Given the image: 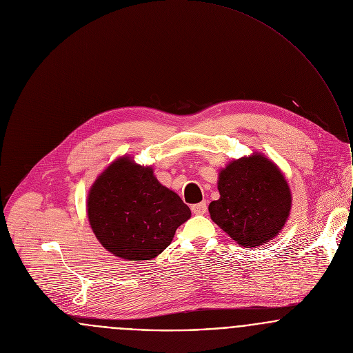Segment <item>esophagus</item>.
<instances>
[{
  "label": "esophagus",
  "mask_w": 353,
  "mask_h": 353,
  "mask_svg": "<svg viewBox=\"0 0 353 353\" xmlns=\"http://www.w3.org/2000/svg\"><path fill=\"white\" fill-rule=\"evenodd\" d=\"M192 212L194 215H204L207 212V203L203 201V203H199V204H194L192 207Z\"/></svg>",
  "instance_id": "34e87169"
}]
</instances>
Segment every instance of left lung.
<instances>
[{
    "instance_id": "obj_1",
    "label": "left lung",
    "mask_w": 353,
    "mask_h": 353,
    "mask_svg": "<svg viewBox=\"0 0 353 353\" xmlns=\"http://www.w3.org/2000/svg\"><path fill=\"white\" fill-rule=\"evenodd\" d=\"M219 200L210 204L211 219L239 246L256 248L282 232L292 210V192L281 168L253 152L219 171Z\"/></svg>"
}]
</instances>
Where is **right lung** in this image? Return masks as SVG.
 <instances>
[{
  "label": "right lung",
  "instance_id": "right-lung-1",
  "mask_svg": "<svg viewBox=\"0 0 353 353\" xmlns=\"http://www.w3.org/2000/svg\"><path fill=\"white\" fill-rule=\"evenodd\" d=\"M88 219L99 242L123 260H152L190 219V208L163 186L150 165L131 157L114 160L88 194Z\"/></svg>",
  "mask_w": 353,
  "mask_h": 353
}]
</instances>
